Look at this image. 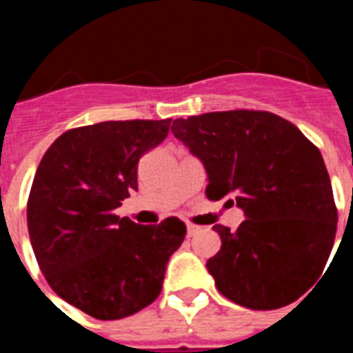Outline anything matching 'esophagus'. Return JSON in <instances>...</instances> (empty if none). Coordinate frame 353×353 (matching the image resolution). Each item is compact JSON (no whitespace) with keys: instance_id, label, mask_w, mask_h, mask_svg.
I'll return each mask as SVG.
<instances>
[{"instance_id":"1","label":"esophagus","mask_w":353,"mask_h":353,"mask_svg":"<svg viewBox=\"0 0 353 353\" xmlns=\"http://www.w3.org/2000/svg\"><path fill=\"white\" fill-rule=\"evenodd\" d=\"M198 232H199V226H194V224H187V236H194Z\"/></svg>"}]
</instances>
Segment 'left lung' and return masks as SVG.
<instances>
[{
  "label": "left lung",
  "instance_id": "obj_1",
  "mask_svg": "<svg viewBox=\"0 0 353 353\" xmlns=\"http://www.w3.org/2000/svg\"><path fill=\"white\" fill-rule=\"evenodd\" d=\"M208 176L207 198L228 196L245 221L215 224L221 251L207 261L224 297L277 310L314 285L334 245L338 210L320 150L267 111H217L171 125Z\"/></svg>",
  "mask_w": 353,
  "mask_h": 353
}]
</instances>
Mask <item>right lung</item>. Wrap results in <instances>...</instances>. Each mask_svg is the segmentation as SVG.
<instances>
[{
  "instance_id": "add662e5",
  "label": "right lung",
  "mask_w": 353,
  "mask_h": 353,
  "mask_svg": "<svg viewBox=\"0 0 353 353\" xmlns=\"http://www.w3.org/2000/svg\"><path fill=\"white\" fill-rule=\"evenodd\" d=\"M171 120L101 121L67 130L39 164L28 232L51 288L97 320L138 313L162 290L185 224L141 226L114 214L138 191V162L166 139Z\"/></svg>"
}]
</instances>
